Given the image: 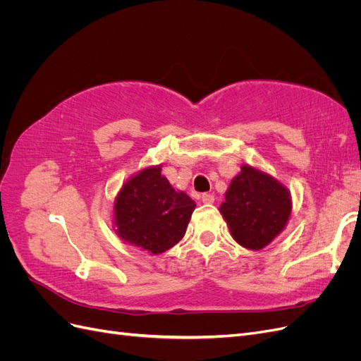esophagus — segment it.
<instances>
[{
    "mask_svg": "<svg viewBox=\"0 0 361 361\" xmlns=\"http://www.w3.org/2000/svg\"><path fill=\"white\" fill-rule=\"evenodd\" d=\"M214 200H215V197H214V194H209V192H204V194L202 195V202H203V203H206V204H211V203H214Z\"/></svg>",
    "mask_w": 361,
    "mask_h": 361,
    "instance_id": "obj_1",
    "label": "esophagus"
}]
</instances>
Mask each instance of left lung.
Listing matches in <instances>:
<instances>
[{
  "label": "left lung",
  "instance_id": "obj_1",
  "mask_svg": "<svg viewBox=\"0 0 361 361\" xmlns=\"http://www.w3.org/2000/svg\"><path fill=\"white\" fill-rule=\"evenodd\" d=\"M290 209L288 188L250 166L241 167L220 206L235 241L250 250L267 247L285 228Z\"/></svg>",
  "mask_w": 361,
  "mask_h": 361
}]
</instances>
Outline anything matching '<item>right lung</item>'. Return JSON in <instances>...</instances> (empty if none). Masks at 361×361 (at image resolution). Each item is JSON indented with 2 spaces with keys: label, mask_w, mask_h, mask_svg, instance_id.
<instances>
[{
  "label": "right lung",
  "mask_w": 361,
  "mask_h": 361,
  "mask_svg": "<svg viewBox=\"0 0 361 361\" xmlns=\"http://www.w3.org/2000/svg\"><path fill=\"white\" fill-rule=\"evenodd\" d=\"M194 207L190 195L174 191L161 167H149L130 178L116 197V232L123 241L159 255L183 238Z\"/></svg>",
  "instance_id": "add662e5"
}]
</instances>
